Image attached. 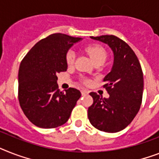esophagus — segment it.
<instances>
[{
  "instance_id": "34e87169",
  "label": "esophagus",
  "mask_w": 159,
  "mask_h": 159,
  "mask_svg": "<svg viewBox=\"0 0 159 159\" xmlns=\"http://www.w3.org/2000/svg\"><path fill=\"white\" fill-rule=\"evenodd\" d=\"M81 92H82V95H87V94H88V91H86V90H82V91H81Z\"/></svg>"
}]
</instances>
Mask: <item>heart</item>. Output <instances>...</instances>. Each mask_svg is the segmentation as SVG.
I'll return each instance as SVG.
<instances>
[{"instance_id":"b5f03b06","label":"heart","mask_w":159,"mask_h":159,"mask_svg":"<svg viewBox=\"0 0 159 159\" xmlns=\"http://www.w3.org/2000/svg\"><path fill=\"white\" fill-rule=\"evenodd\" d=\"M86 51L88 53V55L91 57V59L94 60L95 63L97 62H105L107 59V52L102 46H98V45H93V46H89L86 48ZM76 58V53L73 50H68L66 54V62L68 65H72L74 63ZM85 83L88 82V80L86 78L82 79Z\"/></svg>"}]
</instances>
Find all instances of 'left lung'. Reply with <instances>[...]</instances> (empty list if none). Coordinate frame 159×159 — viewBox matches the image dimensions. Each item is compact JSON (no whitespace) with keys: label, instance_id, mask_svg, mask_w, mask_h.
<instances>
[{"label":"left lung","instance_id":"8db88e82","mask_svg":"<svg viewBox=\"0 0 159 159\" xmlns=\"http://www.w3.org/2000/svg\"><path fill=\"white\" fill-rule=\"evenodd\" d=\"M91 38L110 47L113 64L110 73L104 77L103 86L109 97L90 93L93 104L88 108V118L98 130L114 133L126 128L140 110L144 89L143 72L137 56L124 41L113 35Z\"/></svg>","mask_w":159,"mask_h":159}]
</instances>
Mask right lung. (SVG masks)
Segmentation results:
<instances>
[{"mask_svg":"<svg viewBox=\"0 0 159 159\" xmlns=\"http://www.w3.org/2000/svg\"><path fill=\"white\" fill-rule=\"evenodd\" d=\"M62 33H54L35 44L22 60L19 70V101L33 124L41 128H55L70 117L80 91L59 90L57 74L68 68L66 54L81 41Z\"/></svg>","mask_w":159,"mask_h":159,"instance_id":"1","label":"right lung"}]
</instances>
